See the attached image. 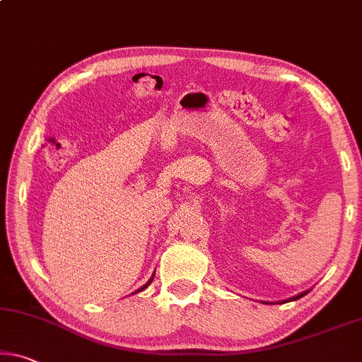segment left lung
Instances as JSON below:
<instances>
[{
  "mask_svg": "<svg viewBox=\"0 0 362 362\" xmlns=\"http://www.w3.org/2000/svg\"><path fill=\"white\" fill-rule=\"evenodd\" d=\"M306 293H308V291H305V293H300V295H296V296H293V298H290L288 301H296V300H300V298H301V296H305Z\"/></svg>",
  "mask_w": 362,
  "mask_h": 362,
  "instance_id": "obj_1",
  "label": "left lung"
}]
</instances>
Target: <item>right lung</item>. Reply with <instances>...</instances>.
Returning <instances> with one entry per match:
<instances>
[{
    "label": "right lung",
    "mask_w": 362,
    "mask_h": 362,
    "mask_svg": "<svg viewBox=\"0 0 362 362\" xmlns=\"http://www.w3.org/2000/svg\"><path fill=\"white\" fill-rule=\"evenodd\" d=\"M151 282H153V277H151V280H148V284H146V285H143L140 290H136V291H135V293H139V291H141V290H145V288H146V286H148V285H150Z\"/></svg>",
    "instance_id": "1"
}]
</instances>
